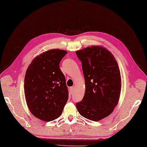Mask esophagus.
Instances as JSON below:
<instances>
[{"label":"esophagus","instance_id":"1","mask_svg":"<svg viewBox=\"0 0 147 147\" xmlns=\"http://www.w3.org/2000/svg\"><path fill=\"white\" fill-rule=\"evenodd\" d=\"M70 90L71 92H73L74 91V87H71L70 88Z\"/></svg>","mask_w":147,"mask_h":147}]
</instances>
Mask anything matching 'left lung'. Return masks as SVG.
<instances>
[{
	"label": "left lung",
	"mask_w": 147,
	"mask_h": 147,
	"mask_svg": "<svg viewBox=\"0 0 147 147\" xmlns=\"http://www.w3.org/2000/svg\"><path fill=\"white\" fill-rule=\"evenodd\" d=\"M82 62L85 93L76 103L82 116L98 121L109 116L118 104L121 76L115 57L105 48L92 46L76 52Z\"/></svg>",
	"instance_id": "left-lung-1"
}]
</instances>
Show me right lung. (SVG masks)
I'll return each instance as SVG.
<instances>
[{"label":"right lung","mask_w":147,"mask_h":147,"mask_svg":"<svg viewBox=\"0 0 147 147\" xmlns=\"http://www.w3.org/2000/svg\"><path fill=\"white\" fill-rule=\"evenodd\" d=\"M67 51L53 49L35 57L24 79V93L28 109L35 117L49 121L61 115L69 98L65 77L60 62Z\"/></svg>","instance_id":"obj_1"}]
</instances>
